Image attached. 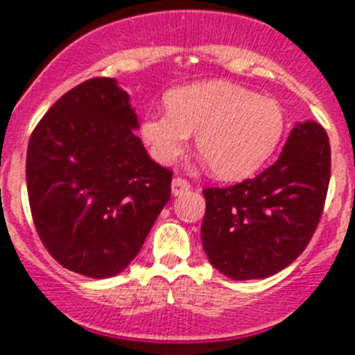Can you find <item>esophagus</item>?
Wrapping results in <instances>:
<instances>
[{
    "label": "esophagus",
    "mask_w": 355,
    "mask_h": 355,
    "mask_svg": "<svg viewBox=\"0 0 355 355\" xmlns=\"http://www.w3.org/2000/svg\"><path fill=\"white\" fill-rule=\"evenodd\" d=\"M190 188H192V184H190V181L184 180V178H174L172 180V193L174 196H183Z\"/></svg>",
    "instance_id": "obj_1"
}]
</instances>
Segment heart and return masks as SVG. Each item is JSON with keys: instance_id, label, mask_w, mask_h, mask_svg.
I'll list each match as a JSON object with an SVG mask.
<instances>
[{"instance_id": "obj_1", "label": "heart", "mask_w": 355, "mask_h": 355, "mask_svg": "<svg viewBox=\"0 0 355 355\" xmlns=\"http://www.w3.org/2000/svg\"><path fill=\"white\" fill-rule=\"evenodd\" d=\"M165 112L144 115L140 137L150 156L171 165L197 135V150L215 178L245 180L275 153L286 130V114L275 99L240 85L206 81L174 89Z\"/></svg>"}]
</instances>
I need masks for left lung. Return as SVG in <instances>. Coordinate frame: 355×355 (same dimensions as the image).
<instances>
[{
	"label": "left lung",
	"mask_w": 355,
	"mask_h": 355,
	"mask_svg": "<svg viewBox=\"0 0 355 355\" xmlns=\"http://www.w3.org/2000/svg\"><path fill=\"white\" fill-rule=\"evenodd\" d=\"M331 180V144L318 122L297 124L274 165L252 180L205 188L202 247L236 281L277 274L299 258L318 227Z\"/></svg>",
	"instance_id": "8db88e82"
}]
</instances>
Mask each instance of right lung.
I'll return each instance as SVG.
<instances>
[{
	"instance_id": "obj_1",
	"label": "right lung",
	"mask_w": 355,
	"mask_h": 355,
	"mask_svg": "<svg viewBox=\"0 0 355 355\" xmlns=\"http://www.w3.org/2000/svg\"><path fill=\"white\" fill-rule=\"evenodd\" d=\"M115 78L69 90L30 137L26 187L44 247L67 270L117 275L171 199L172 171L149 158Z\"/></svg>"
}]
</instances>
